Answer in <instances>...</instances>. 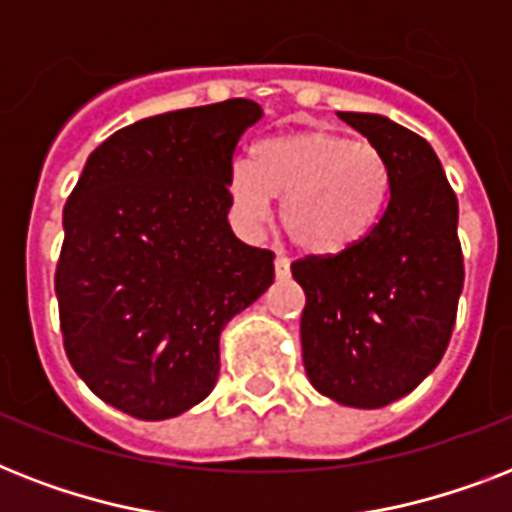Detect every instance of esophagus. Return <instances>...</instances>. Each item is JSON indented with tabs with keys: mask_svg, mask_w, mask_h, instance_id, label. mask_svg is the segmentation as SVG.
I'll use <instances>...</instances> for the list:
<instances>
[{
	"mask_svg": "<svg viewBox=\"0 0 512 512\" xmlns=\"http://www.w3.org/2000/svg\"><path fill=\"white\" fill-rule=\"evenodd\" d=\"M289 257H276L273 260V271H276V279H287L289 276Z\"/></svg>",
	"mask_w": 512,
	"mask_h": 512,
	"instance_id": "obj_1",
	"label": "esophagus"
}]
</instances>
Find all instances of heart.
<instances>
[{"mask_svg":"<svg viewBox=\"0 0 512 512\" xmlns=\"http://www.w3.org/2000/svg\"><path fill=\"white\" fill-rule=\"evenodd\" d=\"M390 172L369 143L329 130L273 135L252 148V167L233 164L228 201L244 228H260L281 201L289 241L308 255L335 257L358 247L385 215Z\"/></svg>","mask_w":512,"mask_h":512,"instance_id":"b5f03b06","label":"heart"}]
</instances>
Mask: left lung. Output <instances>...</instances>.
<instances>
[{
	"label": "left lung",
	"mask_w": 512,
	"mask_h": 512,
	"mask_svg": "<svg viewBox=\"0 0 512 512\" xmlns=\"http://www.w3.org/2000/svg\"><path fill=\"white\" fill-rule=\"evenodd\" d=\"M382 154L385 215L358 247L305 257V374L342 406L380 409L412 393L444 356L462 295L457 196L430 143L388 116L337 111Z\"/></svg>",
	"instance_id": "obj_1"
}]
</instances>
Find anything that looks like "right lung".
<instances>
[{
    "label": "right lung",
    "instance_id": "1",
    "mask_svg": "<svg viewBox=\"0 0 512 512\" xmlns=\"http://www.w3.org/2000/svg\"><path fill=\"white\" fill-rule=\"evenodd\" d=\"M255 100L148 116L103 140L63 209L55 295L68 361L138 420L212 393L225 324L273 284V255L236 239L228 175Z\"/></svg>",
    "mask_w": 512,
    "mask_h": 512
}]
</instances>
